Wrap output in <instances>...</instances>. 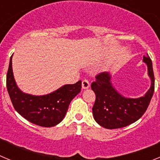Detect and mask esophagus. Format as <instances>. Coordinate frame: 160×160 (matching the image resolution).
<instances>
[{"label": "esophagus", "mask_w": 160, "mask_h": 160, "mask_svg": "<svg viewBox=\"0 0 160 160\" xmlns=\"http://www.w3.org/2000/svg\"><path fill=\"white\" fill-rule=\"evenodd\" d=\"M82 89H84V90L88 89L90 87V82H88V80H86V79L82 80Z\"/></svg>", "instance_id": "1"}]
</instances>
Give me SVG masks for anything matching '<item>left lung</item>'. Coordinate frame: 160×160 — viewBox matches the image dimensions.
Returning a JSON list of instances; mask_svg holds the SVG:
<instances>
[{
    "label": "left lung",
    "instance_id": "obj_1",
    "mask_svg": "<svg viewBox=\"0 0 160 160\" xmlns=\"http://www.w3.org/2000/svg\"><path fill=\"white\" fill-rule=\"evenodd\" d=\"M143 62L148 66V75L151 78V87L140 98H129L120 94L111 84V73L102 72L95 77L91 89L96 95L92 108L94 120L107 129L122 128L136 122L147 111L155 90L152 62L147 53Z\"/></svg>",
    "mask_w": 160,
    "mask_h": 160
}]
</instances>
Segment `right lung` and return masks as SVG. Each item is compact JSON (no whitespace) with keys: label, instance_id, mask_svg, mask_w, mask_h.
<instances>
[{"label":"right lung","instance_id":"obj_1","mask_svg":"<svg viewBox=\"0 0 160 160\" xmlns=\"http://www.w3.org/2000/svg\"><path fill=\"white\" fill-rule=\"evenodd\" d=\"M12 57L6 76V87L14 109L30 122L50 128L62 121L70 102L81 91V80L75 84L64 85L46 95L25 94L18 88L14 80Z\"/></svg>","mask_w":160,"mask_h":160}]
</instances>
